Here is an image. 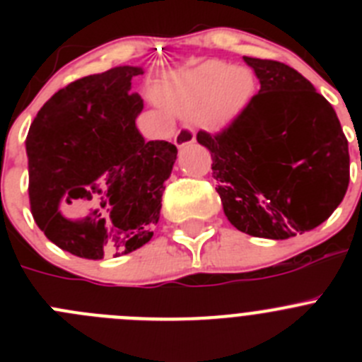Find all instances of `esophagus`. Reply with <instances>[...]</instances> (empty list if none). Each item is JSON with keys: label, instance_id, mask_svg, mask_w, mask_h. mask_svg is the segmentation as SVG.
Listing matches in <instances>:
<instances>
[{"label": "esophagus", "instance_id": "34e87169", "mask_svg": "<svg viewBox=\"0 0 362 362\" xmlns=\"http://www.w3.org/2000/svg\"><path fill=\"white\" fill-rule=\"evenodd\" d=\"M196 141V130L192 129V127H183V129H179L174 136V143L175 146H187L192 145V143Z\"/></svg>", "mask_w": 362, "mask_h": 362}]
</instances>
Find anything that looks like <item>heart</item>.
Returning <instances> with one entry per match:
<instances>
[{
    "mask_svg": "<svg viewBox=\"0 0 362 362\" xmlns=\"http://www.w3.org/2000/svg\"><path fill=\"white\" fill-rule=\"evenodd\" d=\"M254 92V76L245 66L223 62H206L185 72L168 76L158 86L156 95L174 112L190 114L201 108L223 119L245 107Z\"/></svg>",
    "mask_w": 362,
    "mask_h": 362,
    "instance_id": "1",
    "label": "heart"
}]
</instances>
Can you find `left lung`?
Returning <instances> with one entry per match:
<instances>
[{"label": "left lung", "mask_w": 362, "mask_h": 362, "mask_svg": "<svg viewBox=\"0 0 362 362\" xmlns=\"http://www.w3.org/2000/svg\"><path fill=\"white\" fill-rule=\"evenodd\" d=\"M257 94L228 129L197 132L212 153L225 216L241 232L288 239L325 223L350 183V153L332 107L296 69L243 57Z\"/></svg>", "instance_id": "left-lung-1"}]
</instances>
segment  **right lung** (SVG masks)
<instances>
[{
    "instance_id": "obj_1",
    "label": "right lung",
    "mask_w": 362,
    "mask_h": 362,
    "mask_svg": "<svg viewBox=\"0 0 362 362\" xmlns=\"http://www.w3.org/2000/svg\"><path fill=\"white\" fill-rule=\"evenodd\" d=\"M141 66H114L57 90L27 136L32 216L49 241L85 259L141 248L158 225L177 148L145 141Z\"/></svg>"
}]
</instances>
